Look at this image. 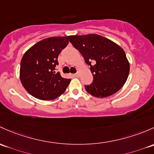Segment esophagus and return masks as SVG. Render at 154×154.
I'll return each instance as SVG.
<instances>
[{
    "mask_svg": "<svg viewBox=\"0 0 154 154\" xmlns=\"http://www.w3.org/2000/svg\"><path fill=\"white\" fill-rule=\"evenodd\" d=\"M74 76H75V77H80V72H77V73H76V74H74Z\"/></svg>",
    "mask_w": 154,
    "mask_h": 154,
    "instance_id": "esophagus-1",
    "label": "esophagus"
}]
</instances>
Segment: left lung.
I'll return each mask as SVG.
<instances>
[{"mask_svg": "<svg viewBox=\"0 0 154 154\" xmlns=\"http://www.w3.org/2000/svg\"><path fill=\"white\" fill-rule=\"evenodd\" d=\"M70 42L91 66L93 82L85 85L88 93L106 97L120 89L127 80L130 66L124 50L115 43L94 34L72 35Z\"/></svg>", "mask_w": 154, "mask_h": 154, "instance_id": "1", "label": "left lung"}]
</instances>
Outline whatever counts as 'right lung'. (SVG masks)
Wrapping results in <instances>:
<instances>
[{
  "label": "right lung",
  "mask_w": 154,
  "mask_h": 154,
  "mask_svg": "<svg viewBox=\"0 0 154 154\" xmlns=\"http://www.w3.org/2000/svg\"><path fill=\"white\" fill-rule=\"evenodd\" d=\"M69 36L46 38L32 46L23 56L20 78L23 86L32 96L51 100L66 91L71 79L56 73L60 53L67 46Z\"/></svg>",
  "instance_id": "obj_1"
}]
</instances>
